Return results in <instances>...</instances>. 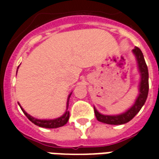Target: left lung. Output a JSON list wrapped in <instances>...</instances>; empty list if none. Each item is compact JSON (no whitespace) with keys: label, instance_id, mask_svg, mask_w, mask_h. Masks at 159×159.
I'll return each instance as SVG.
<instances>
[{"label":"left lung","instance_id":"left-lung-1","mask_svg":"<svg viewBox=\"0 0 159 159\" xmlns=\"http://www.w3.org/2000/svg\"><path fill=\"white\" fill-rule=\"evenodd\" d=\"M133 52L134 53V55L136 56L138 66H139V70H140V75H141L139 96L135 100V103L134 104V106L130 109L127 111L126 112L120 114V115H117V116L102 115L94 107L93 109H94L95 117H96L97 120L101 122V123H107V124H113V125H119V124L128 123L140 111L141 107H143V105L147 100V95H148V90H149L147 66L146 64V61H145V59H144L143 53L139 48H135L134 49H133Z\"/></svg>","mask_w":159,"mask_h":159}]
</instances>
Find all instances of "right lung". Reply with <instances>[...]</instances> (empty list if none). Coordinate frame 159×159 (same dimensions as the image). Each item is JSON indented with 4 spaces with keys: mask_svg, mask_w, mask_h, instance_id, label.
I'll return each mask as SVG.
<instances>
[{
    "mask_svg": "<svg viewBox=\"0 0 159 159\" xmlns=\"http://www.w3.org/2000/svg\"><path fill=\"white\" fill-rule=\"evenodd\" d=\"M71 94V93H70ZM70 94L68 97V100H67V108H66V111L65 112V114L61 116L60 117H58L56 119H52V120H40V119H36V118H34L33 117H31L30 115L26 112L23 109L22 107H19L21 108V110L23 111V112L25 113L26 117H28V119L30 121H31L34 124H36L37 126L42 127V128H47V129H55V128H59V127H62L64 126L65 124L67 123L68 120H69L70 117V112L67 111L68 109V107H69V99L70 97Z\"/></svg>",
    "mask_w": 159,
    "mask_h": 159,
    "instance_id": "obj_1",
    "label": "right lung"
}]
</instances>
